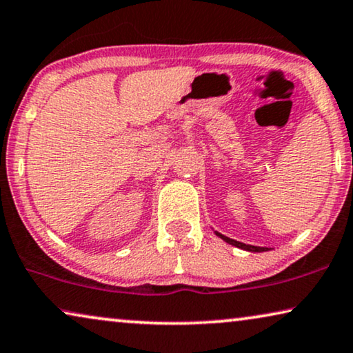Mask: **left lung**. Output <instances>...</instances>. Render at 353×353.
<instances>
[{"label": "left lung", "instance_id": "obj_1", "mask_svg": "<svg viewBox=\"0 0 353 353\" xmlns=\"http://www.w3.org/2000/svg\"><path fill=\"white\" fill-rule=\"evenodd\" d=\"M216 236H219V237H221L223 240H226L228 243L236 245V247H239V248L248 250V252H265V250H268V248H264V247H254V245H247V243L237 242V240H232V239H229V237H224V236H221V234H219V232H216Z\"/></svg>", "mask_w": 353, "mask_h": 353}]
</instances>
